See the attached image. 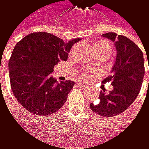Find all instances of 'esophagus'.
<instances>
[{"instance_id": "34e87169", "label": "esophagus", "mask_w": 149, "mask_h": 149, "mask_svg": "<svg viewBox=\"0 0 149 149\" xmlns=\"http://www.w3.org/2000/svg\"><path fill=\"white\" fill-rule=\"evenodd\" d=\"M77 84H78V86H80V87H81V88H84H84H86V86H85V85H84V84H81V83H78Z\"/></svg>"}]
</instances>
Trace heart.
Masks as SVG:
<instances>
[{
    "label": "heart",
    "instance_id": "obj_1",
    "mask_svg": "<svg viewBox=\"0 0 149 149\" xmlns=\"http://www.w3.org/2000/svg\"><path fill=\"white\" fill-rule=\"evenodd\" d=\"M93 49L95 51H107L109 53H111V51H112V46L106 40L96 41L93 44ZM92 77H93V73L91 71H84L78 74V79L81 81H84V83L91 81Z\"/></svg>",
    "mask_w": 149,
    "mask_h": 149
}]
</instances>
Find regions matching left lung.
<instances>
[{
    "instance_id": "obj_1",
    "label": "left lung",
    "mask_w": 149,
    "mask_h": 149,
    "mask_svg": "<svg viewBox=\"0 0 149 149\" xmlns=\"http://www.w3.org/2000/svg\"><path fill=\"white\" fill-rule=\"evenodd\" d=\"M103 36L113 41L117 50L112 74L103 81L104 84L111 81L114 89L107 94L103 89L100 101L91 103L90 107L102 117H113L123 113L138 97L145 74L144 58L137 44L126 36L116 33H107Z\"/></svg>"
}]
</instances>
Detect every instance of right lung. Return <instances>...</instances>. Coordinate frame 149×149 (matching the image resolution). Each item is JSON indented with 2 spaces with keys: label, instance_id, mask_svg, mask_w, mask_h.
<instances>
[{
  "label": "right lung",
  "instance_id": "obj_1",
  "mask_svg": "<svg viewBox=\"0 0 149 149\" xmlns=\"http://www.w3.org/2000/svg\"><path fill=\"white\" fill-rule=\"evenodd\" d=\"M80 40L65 43L51 33L37 32L16 44L9 60L11 90L16 100L30 113L48 116L65 104L74 83H58L50 74L59 61L68 60L72 46Z\"/></svg>",
  "mask_w": 149,
  "mask_h": 149
}]
</instances>
